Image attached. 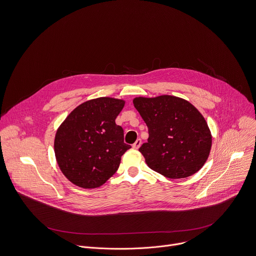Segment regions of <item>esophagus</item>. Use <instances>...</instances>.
Masks as SVG:
<instances>
[{"mask_svg": "<svg viewBox=\"0 0 256 256\" xmlns=\"http://www.w3.org/2000/svg\"><path fill=\"white\" fill-rule=\"evenodd\" d=\"M141 146V139H137L135 142L133 144V146H132V148H134V150H138L139 148V146Z\"/></svg>", "mask_w": 256, "mask_h": 256, "instance_id": "34e87169", "label": "esophagus"}]
</instances>
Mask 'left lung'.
I'll list each match as a JSON object with an SVG mask.
<instances>
[{"label": "left lung", "instance_id": "obj_1", "mask_svg": "<svg viewBox=\"0 0 256 256\" xmlns=\"http://www.w3.org/2000/svg\"><path fill=\"white\" fill-rule=\"evenodd\" d=\"M133 104L148 128V142L139 148L148 166L171 179L200 171L212 148V134L200 110L173 96L136 98Z\"/></svg>", "mask_w": 256, "mask_h": 256}]
</instances>
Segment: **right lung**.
Wrapping results in <instances>:
<instances>
[{
	"label": "right lung",
	"instance_id": "obj_1",
	"mask_svg": "<svg viewBox=\"0 0 256 256\" xmlns=\"http://www.w3.org/2000/svg\"><path fill=\"white\" fill-rule=\"evenodd\" d=\"M125 102L98 98L74 108L56 130L54 154L62 173L82 188L104 184L117 170L121 156L131 148L115 120Z\"/></svg>",
	"mask_w": 256,
	"mask_h": 256
}]
</instances>
